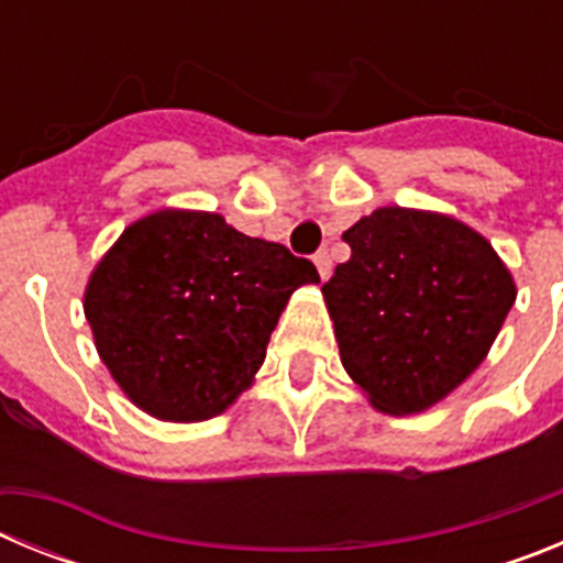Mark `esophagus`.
<instances>
[{
    "instance_id": "esophagus-1",
    "label": "esophagus",
    "mask_w": 563,
    "mask_h": 563,
    "mask_svg": "<svg viewBox=\"0 0 563 563\" xmlns=\"http://www.w3.org/2000/svg\"><path fill=\"white\" fill-rule=\"evenodd\" d=\"M312 262H316V267H318V276L321 278H330V273H332V258H330V251H318L316 256H312Z\"/></svg>"
}]
</instances>
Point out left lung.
I'll list each match as a JSON object with an SVG mask.
<instances>
[{"instance_id": "obj_1", "label": "left lung", "mask_w": 563, "mask_h": 563, "mask_svg": "<svg viewBox=\"0 0 563 563\" xmlns=\"http://www.w3.org/2000/svg\"><path fill=\"white\" fill-rule=\"evenodd\" d=\"M343 242L352 256L321 287L343 369L386 415L429 409L487 355L514 278L479 233L442 213L380 208Z\"/></svg>"}]
</instances>
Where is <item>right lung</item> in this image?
Here are the masks:
<instances>
[{"label":"right lung","mask_w":563,"mask_h":563,"mask_svg":"<svg viewBox=\"0 0 563 563\" xmlns=\"http://www.w3.org/2000/svg\"><path fill=\"white\" fill-rule=\"evenodd\" d=\"M310 258L239 233L220 213L161 211L134 222L89 278L98 352L143 411L174 422L220 415L265 361Z\"/></svg>","instance_id":"right-lung-1"}]
</instances>
